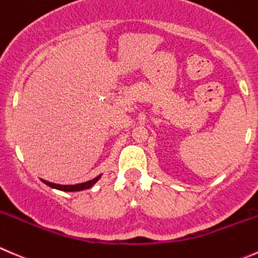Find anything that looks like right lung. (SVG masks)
Instances as JSON below:
<instances>
[{"label":"right lung","instance_id":"1","mask_svg":"<svg viewBox=\"0 0 258 258\" xmlns=\"http://www.w3.org/2000/svg\"><path fill=\"white\" fill-rule=\"evenodd\" d=\"M99 177H101V175H98V176L94 177V179L89 180V181L82 182V184H76V185L54 184V182L46 181V180H42V182H44V184H46V185H49L50 187H54V189L61 190V191H81V190H86V189H89V187L93 186V185L96 184L97 181H98Z\"/></svg>","mask_w":258,"mask_h":258}]
</instances>
